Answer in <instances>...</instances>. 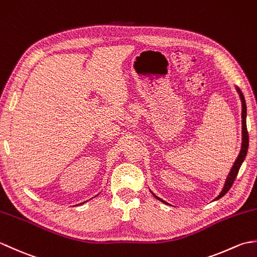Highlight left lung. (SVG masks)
I'll return each instance as SVG.
<instances>
[{
  "label": "left lung",
  "mask_w": 257,
  "mask_h": 257,
  "mask_svg": "<svg viewBox=\"0 0 257 257\" xmlns=\"http://www.w3.org/2000/svg\"><path fill=\"white\" fill-rule=\"evenodd\" d=\"M237 91H238L239 97H241V100H242V136H243V137H242L243 138L242 149H241V152H239L237 159L235 160V162H234V166L231 169V172L228 173V177L226 179V182H225L224 188H223L221 194L217 196L215 200H219V199L222 198V196H224L228 192V190L232 188V185H233L234 181H235V179L237 177V173H238L239 168H241L242 163H243V161L245 159V157H246L247 149H248V133H247V128H246V103H245V99H244V96L242 94V91L239 90L238 88H237ZM156 198L158 200L162 201L161 199L158 198V196H156ZM162 202H165V201H162ZM165 203H166V202H165Z\"/></svg>",
  "instance_id": "obj_1"
}]
</instances>
